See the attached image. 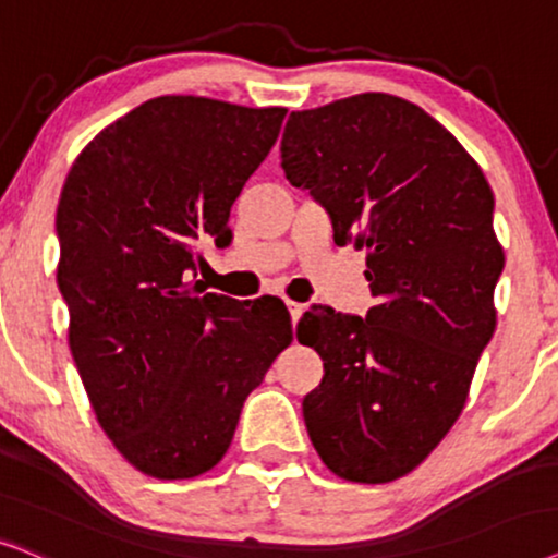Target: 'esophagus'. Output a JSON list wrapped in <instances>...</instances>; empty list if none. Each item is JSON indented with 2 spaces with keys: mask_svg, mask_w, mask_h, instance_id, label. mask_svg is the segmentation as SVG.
<instances>
[{
  "mask_svg": "<svg viewBox=\"0 0 558 558\" xmlns=\"http://www.w3.org/2000/svg\"><path fill=\"white\" fill-rule=\"evenodd\" d=\"M288 311H291V322H293V326H295V324H299V318L303 316V311H306V306H303V303L288 301Z\"/></svg>",
  "mask_w": 558,
  "mask_h": 558,
  "instance_id": "obj_1",
  "label": "esophagus"
}]
</instances>
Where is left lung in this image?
<instances>
[{
    "label": "left lung",
    "instance_id": "obj_1",
    "mask_svg": "<svg viewBox=\"0 0 558 558\" xmlns=\"http://www.w3.org/2000/svg\"><path fill=\"white\" fill-rule=\"evenodd\" d=\"M286 178L329 214L333 242L367 250V316L314 306L301 344L324 360L303 398L311 444L333 474L380 485L413 472L466 403L495 331L505 257L477 162L415 104L356 94L293 111Z\"/></svg>",
    "mask_w": 558,
    "mask_h": 558
}]
</instances>
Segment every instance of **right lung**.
Returning a JSON list of instances; mask_svg holds the SVG:
<instances>
[{
  "instance_id": "right-lung-1",
  "label": "right lung",
  "mask_w": 558,
  "mask_h": 558,
  "mask_svg": "<svg viewBox=\"0 0 558 558\" xmlns=\"http://www.w3.org/2000/svg\"><path fill=\"white\" fill-rule=\"evenodd\" d=\"M286 109L158 96L88 143L56 214L69 344L96 421L119 454L158 480L209 472L242 405L291 344L275 303L206 293L198 242H229L242 185Z\"/></svg>"
}]
</instances>
